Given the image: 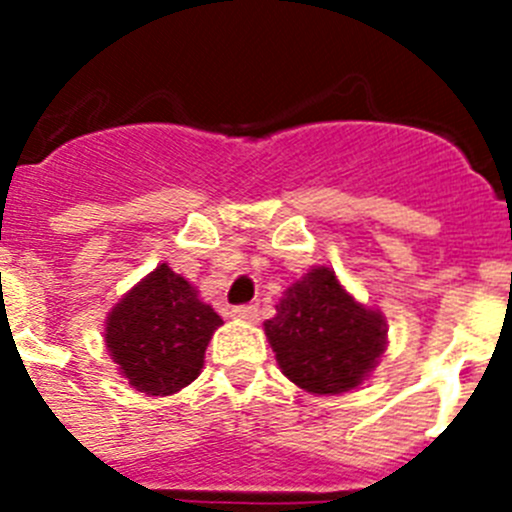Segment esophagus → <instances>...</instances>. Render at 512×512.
Here are the masks:
<instances>
[{
	"label": "esophagus",
	"mask_w": 512,
	"mask_h": 512,
	"mask_svg": "<svg viewBox=\"0 0 512 512\" xmlns=\"http://www.w3.org/2000/svg\"><path fill=\"white\" fill-rule=\"evenodd\" d=\"M230 315H233L235 320L256 323V320H259V307H256V305H235L233 310H230Z\"/></svg>",
	"instance_id": "esophagus-1"
}]
</instances>
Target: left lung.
I'll return each mask as SVG.
<instances>
[{
    "label": "left lung",
    "mask_w": 512,
    "mask_h": 512,
    "mask_svg": "<svg viewBox=\"0 0 512 512\" xmlns=\"http://www.w3.org/2000/svg\"><path fill=\"white\" fill-rule=\"evenodd\" d=\"M264 328L282 372L315 395L356 387L377 364L387 336L382 315L359 305L325 266L284 292Z\"/></svg>",
    "instance_id": "1"
}]
</instances>
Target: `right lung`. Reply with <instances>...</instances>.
<instances>
[{
    "mask_svg": "<svg viewBox=\"0 0 512 512\" xmlns=\"http://www.w3.org/2000/svg\"><path fill=\"white\" fill-rule=\"evenodd\" d=\"M220 323L192 284L161 264L117 302L104 338L135 390L174 395L202 372L205 348Z\"/></svg>",
    "mask_w": 512,
    "mask_h": 512,
    "instance_id": "obj_1",
    "label": "right lung"
}]
</instances>
